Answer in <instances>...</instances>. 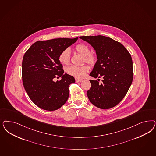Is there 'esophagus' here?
<instances>
[{"label": "esophagus", "instance_id": "esophagus-1", "mask_svg": "<svg viewBox=\"0 0 156 156\" xmlns=\"http://www.w3.org/2000/svg\"><path fill=\"white\" fill-rule=\"evenodd\" d=\"M83 80L82 79H76V83H79V82H81V81H82Z\"/></svg>", "mask_w": 156, "mask_h": 156}]
</instances>
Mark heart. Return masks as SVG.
Masks as SVG:
<instances>
[{
  "label": "heart",
  "instance_id": "obj_1",
  "mask_svg": "<svg viewBox=\"0 0 156 156\" xmlns=\"http://www.w3.org/2000/svg\"><path fill=\"white\" fill-rule=\"evenodd\" d=\"M75 50L80 55L84 57L85 62L90 66H94L95 64L96 58L95 55L90 53V49L88 46L84 44H80L76 46ZM70 52L69 49L63 50L59 55V61L62 64L68 65L70 62ZM89 70L88 66L86 65L81 66H72L68 67L66 72L77 79L84 77Z\"/></svg>",
  "mask_w": 156,
  "mask_h": 156
}]
</instances>
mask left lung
Wrapping results in <instances>:
<instances>
[{
    "label": "left lung",
    "mask_w": 156,
    "mask_h": 156,
    "mask_svg": "<svg viewBox=\"0 0 156 156\" xmlns=\"http://www.w3.org/2000/svg\"><path fill=\"white\" fill-rule=\"evenodd\" d=\"M96 51L98 60L90 75L91 87L87 94L89 100L101 109L116 106L123 99L133 81V68L130 54L120 42L103 36H81ZM103 79L102 83L99 78Z\"/></svg>",
    "instance_id": "8db88e82"
}]
</instances>
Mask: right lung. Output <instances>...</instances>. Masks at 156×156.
<instances>
[{"label":"right lung","instance_id":"add662e5","mask_svg":"<svg viewBox=\"0 0 156 156\" xmlns=\"http://www.w3.org/2000/svg\"><path fill=\"white\" fill-rule=\"evenodd\" d=\"M77 39L78 37L38 41L24 55L22 66L23 86L30 99L41 108L56 110L68 100V87L75 79L64 74L59 55ZM61 76V81L53 80Z\"/></svg>","mask_w":156,"mask_h":156}]
</instances>
